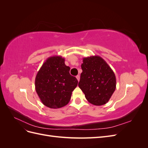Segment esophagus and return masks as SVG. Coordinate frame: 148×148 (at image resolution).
I'll use <instances>...</instances> for the list:
<instances>
[{
  "label": "esophagus",
  "instance_id": "34e87169",
  "mask_svg": "<svg viewBox=\"0 0 148 148\" xmlns=\"http://www.w3.org/2000/svg\"><path fill=\"white\" fill-rule=\"evenodd\" d=\"M76 78H77V79H78V81L79 82V79H80V76L79 75H77V77H76Z\"/></svg>",
  "mask_w": 148,
  "mask_h": 148
}]
</instances>
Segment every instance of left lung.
Here are the masks:
<instances>
[{"instance_id":"8db88e82","label":"left lung","mask_w":148,"mask_h":148,"mask_svg":"<svg viewBox=\"0 0 148 148\" xmlns=\"http://www.w3.org/2000/svg\"><path fill=\"white\" fill-rule=\"evenodd\" d=\"M83 62L78 86L91 104H106L116 88L114 72L100 56L84 57Z\"/></svg>"}]
</instances>
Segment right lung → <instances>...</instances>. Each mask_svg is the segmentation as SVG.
Masks as SVG:
<instances>
[{
    "mask_svg": "<svg viewBox=\"0 0 148 148\" xmlns=\"http://www.w3.org/2000/svg\"><path fill=\"white\" fill-rule=\"evenodd\" d=\"M70 70L61 56H52L44 62L35 78L36 91L44 106L58 109L69 102L78 84Z\"/></svg>",
    "mask_w": 148,
    "mask_h": 148,
    "instance_id": "add662e5",
    "label": "right lung"
}]
</instances>
